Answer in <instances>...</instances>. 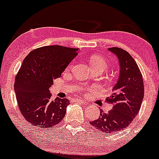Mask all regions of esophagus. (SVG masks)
Wrapping results in <instances>:
<instances>
[{"label": "esophagus", "mask_w": 159, "mask_h": 159, "mask_svg": "<svg viewBox=\"0 0 159 159\" xmlns=\"http://www.w3.org/2000/svg\"><path fill=\"white\" fill-rule=\"evenodd\" d=\"M75 102H76L79 103V104H86V103H87L86 102L83 101V100H81V99H75Z\"/></svg>", "instance_id": "34e87169"}]
</instances>
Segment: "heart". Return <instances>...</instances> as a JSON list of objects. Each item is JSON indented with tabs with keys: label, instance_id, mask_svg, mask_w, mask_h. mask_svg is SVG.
Instances as JSON below:
<instances>
[{
	"label": "heart",
	"instance_id": "obj_1",
	"mask_svg": "<svg viewBox=\"0 0 159 159\" xmlns=\"http://www.w3.org/2000/svg\"><path fill=\"white\" fill-rule=\"evenodd\" d=\"M89 63L93 69L101 68L103 69L104 70L107 69L109 65L106 59H105L102 57L97 55V54H93V55L90 56L89 57Z\"/></svg>",
	"mask_w": 159,
	"mask_h": 159
}]
</instances>
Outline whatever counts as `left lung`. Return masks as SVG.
Listing matches in <instances>:
<instances>
[{
  "label": "left lung",
  "mask_w": 159,
  "mask_h": 159,
  "mask_svg": "<svg viewBox=\"0 0 159 159\" xmlns=\"http://www.w3.org/2000/svg\"><path fill=\"white\" fill-rule=\"evenodd\" d=\"M108 51L117 57L120 77L113 87V93L106 98L112 105L108 113L100 111L97 120L90 124L104 134H111L125 129L139 112L144 95L142 74L135 61L126 51L113 47Z\"/></svg>",
  "instance_id": "8db88e82"
}]
</instances>
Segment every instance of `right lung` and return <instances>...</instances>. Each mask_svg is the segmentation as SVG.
Here are the masks:
<instances>
[{
    "mask_svg": "<svg viewBox=\"0 0 159 159\" xmlns=\"http://www.w3.org/2000/svg\"><path fill=\"white\" fill-rule=\"evenodd\" d=\"M78 52V48L50 45L34 49L23 61L14 87L21 114L32 125L49 129L65 116L69 101L59 97L52 100L49 88Z\"/></svg>",
    "mask_w": 159,
    "mask_h": 159,
    "instance_id": "add662e5",
    "label": "right lung"
}]
</instances>
